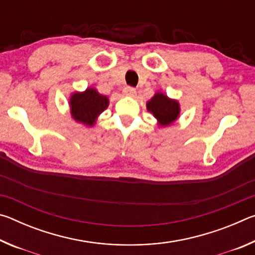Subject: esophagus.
<instances>
[{"instance_id": "obj_1", "label": "esophagus", "mask_w": 255, "mask_h": 255, "mask_svg": "<svg viewBox=\"0 0 255 255\" xmlns=\"http://www.w3.org/2000/svg\"><path fill=\"white\" fill-rule=\"evenodd\" d=\"M124 94L125 96H129V97H135L136 94V89L135 88H131V86H126V88L124 89Z\"/></svg>"}]
</instances>
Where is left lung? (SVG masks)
Instances as JSON below:
<instances>
[{"label":"left lung","instance_id":"1","mask_svg":"<svg viewBox=\"0 0 255 255\" xmlns=\"http://www.w3.org/2000/svg\"><path fill=\"white\" fill-rule=\"evenodd\" d=\"M146 108L150 114H153L158 125L162 127L174 123L180 115L179 102L161 92L154 94V97L146 103Z\"/></svg>","mask_w":255,"mask_h":255}]
</instances>
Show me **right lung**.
Wrapping results in <instances>:
<instances>
[{
  "label": "right lung",
  "mask_w": 255,
  "mask_h": 255,
  "mask_svg": "<svg viewBox=\"0 0 255 255\" xmlns=\"http://www.w3.org/2000/svg\"><path fill=\"white\" fill-rule=\"evenodd\" d=\"M108 106L109 99L93 88H88L84 92L73 93L70 99L73 119L88 127L94 126L99 115H101Z\"/></svg>",
  "instance_id": "right-lung-1"
}]
</instances>
